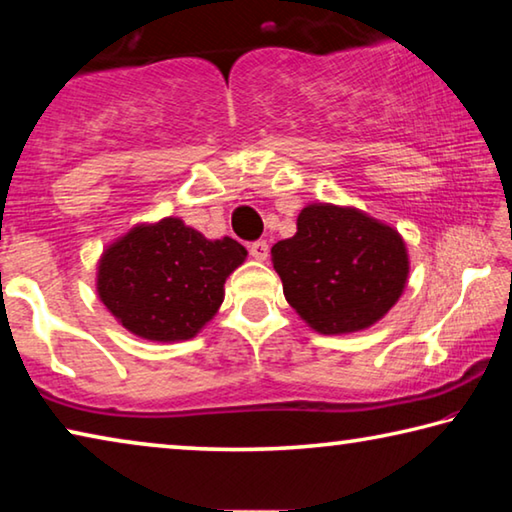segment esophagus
<instances>
[{"mask_svg":"<svg viewBox=\"0 0 512 512\" xmlns=\"http://www.w3.org/2000/svg\"><path fill=\"white\" fill-rule=\"evenodd\" d=\"M250 255H253V259H257V262H266L268 257V244L266 241H253V244L248 246Z\"/></svg>","mask_w":512,"mask_h":512,"instance_id":"esophagus-1","label":"esophagus"}]
</instances>
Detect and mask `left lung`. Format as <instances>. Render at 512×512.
<instances>
[{
  "mask_svg": "<svg viewBox=\"0 0 512 512\" xmlns=\"http://www.w3.org/2000/svg\"><path fill=\"white\" fill-rule=\"evenodd\" d=\"M284 298L318 334L361 332L388 314L409 277L400 232L357 207L311 203L271 248Z\"/></svg>",
  "mask_w": 512,
  "mask_h": 512,
  "instance_id": "obj_1",
  "label": "left lung"
}]
</instances>
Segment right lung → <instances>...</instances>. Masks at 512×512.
<instances>
[{
  "instance_id": "1",
  "label": "right lung",
  "mask_w": 512,
  "mask_h": 512,
  "mask_svg": "<svg viewBox=\"0 0 512 512\" xmlns=\"http://www.w3.org/2000/svg\"><path fill=\"white\" fill-rule=\"evenodd\" d=\"M248 250L205 239L176 216L140 223L103 250L97 293L128 332L146 341H187L219 311L223 284Z\"/></svg>"
}]
</instances>
